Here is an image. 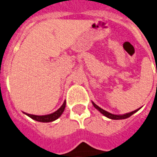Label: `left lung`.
Listing matches in <instances>:
<instances>
[{"label":"left lung","mask_w":157,"mask_h":157,"mask_svg":"<svg viewBox=\"0 0 157 157\" xmlns=\"http://www.w3.org/2000/svg\"><path fill=\"white\" fill-rule=\"evenodd\" d=\"M92 104H93L94 107L96 108V109H98L99 111H100V113L102 114H104L105 117H109V118H111V119H114V120H119V119H125V118H127V117H130L132 114H134L135 113H136L139 109H136L135 110V111H133V112H130L129 113H126V114H124V115H114V114H112L110 113L107 112V111H105V110H104L103 109H101V108H100L99 106H97V105H96V104H94L93 102H92Z\"/></svg>","instance_id":"left-lung-1"}]
</instances>
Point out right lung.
I'll return each instance as SVG.
<instances>
[{
    "mask_svg": "<svg viewBox=\"0 0 157 157\" xmlns=\"http://www.w3.org/2000/svg\"><path fill=\"white\" fill-rule=\"evenodd\" d=\"M65 108H66V101L63 103V105H61V108L57 109L56 112L52 113L51 114H48V115H44V116H37V115H32V114L29 113H25L27 114V116L30 117L31 118H32L33 120H36L37 121H40V122H50V121H55L56 119H57L59 117L61 116L62 113L64 112L65 110Z\"/></svg>",
    "mask_w": 157,
    "mask_h": 157,
    "instance_id": "obj_1",
    "label": "right lung"
}]
</instances>
